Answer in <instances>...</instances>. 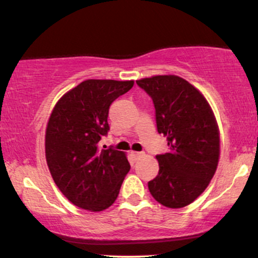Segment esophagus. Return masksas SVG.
<instances>
[{"instance_id":"obj_1","label":"esophagus","mask_w":258,"mask_h":258,"mask_svg":"<svg viewBox=\"0 0 258 258\" xmlns=\"http://www.w3.org/2000/svg\"><path fill=\"white\" fill-rule=\"evenodd\" d=\"M132 155L135 156L136 159H139L144 155V153L143 152H132Z\"/></svg>"}]
</instances>
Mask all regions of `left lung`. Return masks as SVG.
Wrapping results in <instances>:
<instances>
[{
    "mask_svg": "<svg viewBox=\"0 0 258 258\" xmlns=\"http://www.w3.org/2000/svg\"><path fill=\"white\" fill-rule=\"evenodd\" d=\"M152 97L158 132L167 137L170 152L156 155L159 174L148 182L161 205L180 209L209 185L220 159V131L205 97L184 79L158 75L137 80Z\"/></svg>",
    "mask_w": 258,
    "mask_h": 258,
    "instance_id": "1",
    "label": "left lung"
}]
</instances>
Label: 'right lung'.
<instances>
[{
	"label": "right lung",
	"instance_id": "right-lung-1",
	"mask_svg": "<svg viewBox=\"0 0 258 258\" xmlns=\"http://www.w3.org/2000/svg\"><path fill=\"white\" fill-rule=\"evenodd\" d=\"M135 82L86 80L53 108L46 128V160L59 190L74 205L103 211L116 200L130 171L126 154L100 149L109 131V106Z\"/></svg>",
	"mask_w": 258,
	"mask_h": 258
}]
</instances>
